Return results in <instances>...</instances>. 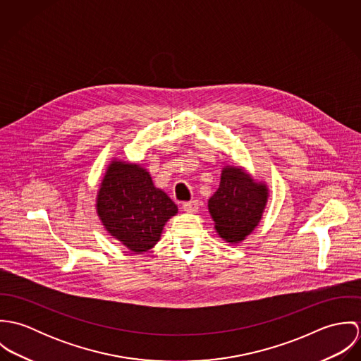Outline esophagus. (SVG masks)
Masks as SVG:
<instances>
[{
	"label": "esophagus",
	"instance_id": "esophagus-1",
	"mask_svg": "<svg viewBox=\"0 0 361 361\" xmlns=\"http://www.w3.org/2000/svg\"><path fill=\"white\" fill-rule=\"evenodd\" d=\"M183 209L186 212H196L199 209V202L197 200H190V202H186L183 203Z\"/></svg>",
	"mask_w": 361,
	"mask_h": 361
}]
</instances>
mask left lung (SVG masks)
Wrapping results in <instances>:
<instances>
[{"label": "left lung", "instance_id": "obj_1", "mask_svg": "<svg viewBox=\"0 0 361 361\" xmlns=\"http://www.w3.org/2000/svg\"><path fill=\"white\" fill-rule=\"evenodd\" d=\"M269 199V189L243 166L225 165L216 192L208 200L214 228L225 242L245 240L259 224Z\"/></svg>", "mask_w": 361, "mask_h": 361}]
</instances>
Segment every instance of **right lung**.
<instances>
[{"label":"right lung","mask_w":361,"mask_h":361,"mask_svg":"<svg viewBox=\"0 0 361 361\" xmlns=\"http://www.w3.org/2000/svg\"><path fill=\"white\" fill-rule=\"evenodd\" d=\"M96 211L105 231L139 255L154 247L178 207L155 188L142 164L112 158L97 192Z\"/></svg>","instance_id":"1"}]
</instances>
